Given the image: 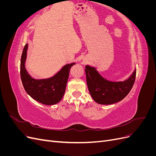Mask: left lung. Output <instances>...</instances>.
Masks as SVG:
<instances>
[{
	"label": "left lung",
	"mask_w": 156,
	"mask_h": 156,
	"mask_svg": "<svg viewBox=\"0 0 156 156\" xmlns=\"http://www.w3.org/2000/svg\"><path fill=\"white\" fill-rule=\"evenodd\" d=\"M87 87L93 100L99 104L111 105L119 102L129 94L133 86L136 68L124 81H111L100 74L95 67L85 66Z\"/></svg>",
	"instance_id": "left-lung-1"
}]
</instances>
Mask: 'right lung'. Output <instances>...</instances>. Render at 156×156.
Returning <instances> with one entry per match:
<instances>
[{
  "label": "right lung",
  "mask_w": 156,
  "mask_h": 156,
  "mask_svg": "<svg viewBox=\"0 0 156 156\" xmlns=\"http://www.w3.org/2000/svg\"><path fill=\"white\" fill-rule=\"evenodd\" d=\"M27 49L28 44H26L21 58L20 73L23 87L32 98L42 104H56L62 100L66 88L71 67L75 63L64 66L53 77L36 79L30 76L25 68Z\"/></svg>",
  "instance_id": "add662e5"
}]
</instances>
